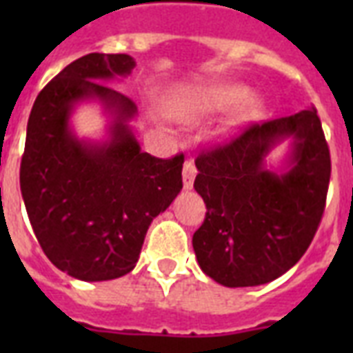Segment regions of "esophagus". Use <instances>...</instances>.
Segmentation results:
<instances>
[{
	"label": "esophagus",
	"mask_w": 353,
	"mask_h": 353,
	"mask_svg": "<svg viewBox=\"0 0 353 353\" xmlns=\"http://www.w3.org/2000/svg\"><path fill=\"white\" fill-rule=\"evenodd\" d=\"M196 172L198 170H196V165H194L192 161H187V163L183 165V185H185V188H192Z\"/></svg>",
	"instance_id": "34e87169"
}]
</instances>
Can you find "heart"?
<instances>
[{
    "mask_svg": "<svg viewBox=\"0 0 353 353\" xmlns=\"http://www.w3.org/2000/svg\"><path fill=\"white\" fill-rule=\"evenodd\" d=\"M249 90L240 84H212L201 85V88H190L181 90L172 97L170 108L172 113L179 121L198 122L209 119L216 113H221L234 108L240 101L242 104L236 108L225 126L221 128V135H229L243 122L251 121L258 115L260 104L256 99H247Z\"/></svg>",
    "mask_w": 353,
    "mask_h": 353,
    "instance_id": "1",
    "label": "heart"
}]
</instances>
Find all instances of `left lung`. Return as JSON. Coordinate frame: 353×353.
Instances as JSON below:
<instances>
[{
    "label": "left lung",
    "instance_id": "obj_1",
    "mask_svg": "<svg viewBox=\"0 0 353 353\" xmlns=\"http://www.w3.org/2000/svg\"><path fill=\"white\" fill-rule=\"evenodd\" d=\"M291 137L284 174L265 157ZM196 192L207 205L192 236L201 271L227 288L268 284L291 269L312 243L328 194L330 148L315 108L251 124L196 157Z\"/></svg>",
    "mask_w": 353,
    "mask_h": 353
}]
</instances>
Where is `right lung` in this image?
<instances>
[{
    "label": "right lung",
    "instance_id": "obj_1",
    "mask_svg": "<svg viewBox=\"0 0 353 353\" xmlns=\"http://www.w3.org/2000/svg\"><path fill=\"white\" fill-rule=\"evenodd\" d=\"M130 54L90 52L63 68L36 97L27 122L19 187L46 256L85 282L119 279L139 260L155 216L183 188L185 155L146 154L128 126L137 106L104 80L126 77ZM97 98L112 113V137L102 145L74 137V104Z\"/></svg>",
    "mask_w": 353,
    "mask_h": 353
}]
</instances>
